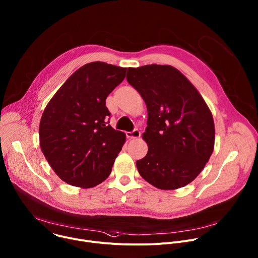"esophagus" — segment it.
<instances>
[{"mask_svg":"<svg viewBox=\"0 0 258 258\" xmlns=\"http://www.w3.org/2000/svg\"><path fill=\"white\" fill-rule=\"evenodd\" d=\"M127 139H138L141 136V133L139 130H134L133 132H126L125 133Z\"/></svg>","mask_w":258,"mask_h":258,"instance_id":"34e87169","label":"esophagus"}]
</instances>
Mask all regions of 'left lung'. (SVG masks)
I'll list each match as a JSON object with an SVG mask.
<instances>
[{"mask_svg":"<svg viewBox=\"0 0 258 258\" xmlns=\"http://www.w3.org/2000/svg\"><path fill=\"white\" fill-rule=\"evenodd\" d=\"M126 80L148 110L143 134L148 153L137 161L140 175L163 190L187 185L214 151L215 124L209 106L190 81L172 66L128 68Z\"/></svg>","mask_w":258,"mask_h":258,"instance_id":"8db88e82","label":"left lung"}]
</instances>
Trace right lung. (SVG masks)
<instances>
[{
  "label": "right lung",
  "mask_w": 258,
  "mask_h": 258,
  "mask_svg": "<svg viewBox=\"0 0 258 258\" xmlns=\"http://www.w3.org/2000/svg\"><path fill=\"white\" fill-rule=\"evenodd\" d=\"M126 68L103 61L78 69L47 103L39 123L41 151L64 182L90 188L110 174L125 135L106 122L105 100Z\"/></svg>",
  "instance_id": "1"
}]
</instances>
